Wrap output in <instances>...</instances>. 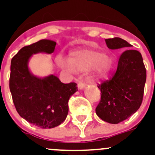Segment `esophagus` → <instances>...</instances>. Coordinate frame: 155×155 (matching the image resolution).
Here are the masks:
<instances>
[{"label": "esophagus", "instance_id": "obj_1", "mask_svg": "<svg viewBox=\"0 0 155 155\" xmlns=\"http://www.w3.org/2000/svg\"><path fill=\"white\" fill-rule=\"evenodd\" d=\"M86 86H87V84H86L85 81H79L78 84V87L79 89H84Z\"/></svg>", "mask_w": 155, "mask_h": 155}]
</instances>
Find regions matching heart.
Listing matches in <instances>:
<instances>
[{"mask_svg": "<svg viewBox=\"0 0 155 155\" xmlns=\"http://www.w3.org/2000/svg\"><path fill=\"white\" fill-rule=\"evenodd\" d=\"M58 63L70 72H87L94 70L96 76L103 78L113 68V59L108 55L91 49H79L73 52L69 59L59 57Z\"/></svg>", "mask_w": 155, "mask_h": 155, "instance_id": "b5f03b06", "label": "heart"}]
</instances>
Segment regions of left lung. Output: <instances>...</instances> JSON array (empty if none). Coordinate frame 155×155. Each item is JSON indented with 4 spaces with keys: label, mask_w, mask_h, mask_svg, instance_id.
<instances>
[{
    "label": "left lung",
    "mask_w": 155,
    "mask_h": 155,
    "mask_svg": "<svg viewBox=\"0 0 155 155\" xmlns=\"http://www.w3.org/2000/svg\"><path fill=\"white\" fill-rule=\"evenodd\" d=\"M108 48H130L131 44L120 38L105 39ZM146 69L142 55L137 50H125L118 60L113 77L99 84L101 100L96 113L102 120L118 124L139 108L143 99Z\"/></svg>",
    "instance_id": "1"
}]
</instances>
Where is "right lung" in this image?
<instances>
[{
  "label": "right lung",
  "instance_id": "add662e5",
  "mask_svg": "<svg viewBox=\"0 0 155 155\" xmlns=\"http://www.w3.org/2000/svg\"><path fill=\"white\" fill-rule=\"evenodd\" d=\"M56 43L41 40L22 47L13 57L10 65V90L19 115L38 127L53 128L66 118L70 97L78 91L77 84H63L55 75L38 78L30 72L28 63L38 53H52Z\"/></svg>",
  "mask_w": 155,
  "mask_h": 155
}]
</instances>
